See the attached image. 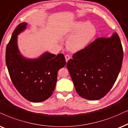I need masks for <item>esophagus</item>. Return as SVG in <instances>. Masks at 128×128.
Listing matches in <instances>:
<instances>
[{"label":"esophagus","mask_w":128,"mask_h":128,"mask_svg":"<svg viewBox=\"0 0 128 128\" xmlns=\"http://www.w3.org/2000/svg\"><path fill=\"white\" fill-rule=\"evenodd\" d=\"M65 58H66V62H67V61H68L70 59V56L69 55L67 54V55H66V56H65Z\"/></svg>","instance_id":"obj_1"}]
</instances>
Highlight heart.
Returning a JSON list of instances; mask_svg holds the SVG:
<instances>
[{
	"instance_id": "obj_1",
	"label": "heart",
	"mask_w": 128,
	"mask_h": 128,
	"mask_svg": "<svg viewBox=\"0 0 128 128\" xmlns=\"http://www.w3.org/2000/svg\"><path fill=\"white\" fill-rule=\"evenodd\" d=\"M96 33L95 26L88 24L87 21L76 22L71 27L61 32V34L64 36H69L74 34L70 37L67 42L68 49L72 51H79L84 48L94 38Z\"/></svg>"
}]
</instances>
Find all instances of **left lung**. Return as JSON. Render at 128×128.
Here are the masks:
<instances>
[{
  "label": "left lung",
  "instance_id": "left-lung-1",
  "mask_svg": "<svg viewBox=\"0 0 128 128\" xmlns=\"http://www.w3.org/2000/svg\"><path fill=\"white\" fill-rule=\"evenodd\" d=\"M124 52L116 32L99 38L69 60L67 67L79 96L89 100L103 98L115 83Z\"/></svg>",
  "mask_w": 128,
  "mask_h": 128
}]
</instances>
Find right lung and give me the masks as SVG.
I'll return each mask as SVG.
<instances>
[{"instance_id":"1","label":"right lung","mask_w":128,"mask_h":128,"mask_svg":"<svg viewBox=\"0 0 128 128\" xmlns=\"http://www.w3.org/2000/svg\"><path fill=\"white\" fill-rule=\"evenodd\" d=\"M27 28V23L17 26L6 50V63L14 87L24 98L34 103L45 101L54 91L58 71L66 64L62 54L44 52L35 58L21 54L18 35Z\"/></svg>"}]
</instances>
